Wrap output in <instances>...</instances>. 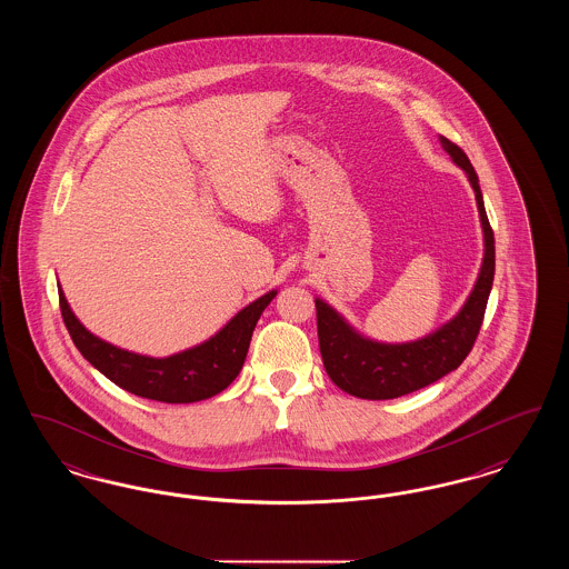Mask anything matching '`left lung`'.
I'll return each instance as SVG.
<instances>
[{"instance_id":"8db88e82","label":"left lung","mask_w":569,"mask_h":569,"mask_svg":"<svg viewBox=\"0 0 569 569\" xmlns=\"http://www.w3.org/2000/svg\"><path fill=\"white\" fill-rule=\"evenodd\" d=\"M439 142L452 162L465 170L476 193L485 234L482 267L459 313L427 337L406 343H383L360 335L335 307L322 298H316L318 339L326 373L343 392L358 399H397L459 369L460 362L471 352L485 320L495 277V237L488 223L478 174L469 158L448 138L439 136Z\"/></svg>"}]
</instances>
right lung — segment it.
I'll use <instances>...</instances> for the list:
<instances>
[{"instance_id":"right-lung-1","label":"right lung","mask_w":569,"mask_h":569,"mask_svg":"<svg viewBox=\"0 0 569 569\" xmlns=\"http://www.w3.org/2000/svg\"><path fill=\"white\" fill-rule=\"evenodd\" d=\"M274 297L277 290L256 298L211 339L190 350L153 358L117 348L87 330L59 286L63 322L74 346L91 367L136 397L162 403H196L226 390L241 373L253 328Z\"/></svg>"}]
</instances>
